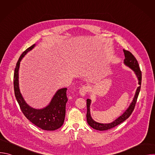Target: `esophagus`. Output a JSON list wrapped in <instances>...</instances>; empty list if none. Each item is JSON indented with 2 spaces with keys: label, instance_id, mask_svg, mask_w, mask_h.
<instances>
[{
  "label": "esophagus",
  "instance_id": "34e87169",
  "mask_svg": "<svg viewBox=\"0 0 155 155\" xmlns=\"http://www.w3.org/2000/svg\"><path fill=\"white\" fill-rule=\"evenodd\" d=\"M87 92V87L86 86H82L80 89V93L81 96H84Z\"/></svg>",
  "mask_w": 155,
  "mask_h": 155
}]
</instances>
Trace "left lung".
<instances>
[{"label":"left lung","instance_id":"8db88e82","mask_svg":"<svg viewBox=\"0 0 155 155\" xmlns=\"http://www.w3.org/2000/svg\"><path fill=\"white\" fill-rule=\"evenodd\" d=\"M123 52L124 54L125 59L124 60V63L129 67L130 69L133 70L139 80V84L140 85L136 90V94L134 96V99L132 101V103L129 105V108L126 110L125 112L120 116L119 118H118L116 120L113 121L111 123L108 124H101L99 123H97L94 121L91 117L90 115V106L91 104V100L90 99H86V107H87V114H86V120L87 123L91 127H93L94 129L98 130H106L108 129H112L118 124H121L123 121H124L126 119H127L130 115L132 114V112L134 111L136 104L137 102V97L140 90V85H141V81H142V72L139 68V63L136 59V58L134 57V56L132 54L130 51L126 50L123 49Z\"/></svg>","mask_w":155,"mask_h":155}]
</instances>
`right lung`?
Wrapping results in <instances>:
<instances>
[{
	"label": "right lung",
	"mask_w": 155,
	"mask_h": 155,
	"mask_svg": "<svg viewBox=\"0 0 155 155\" xmlns=\"http://www.w3.org/2000/svg\"><path fill=\"white\" fill-rule=\"evenodd\" d=\"M35 47V44L27 48L20 56L15 69L13 85L16 99L25 116L34 124L43 130H54L62 126L65 115V105L68 99L66 87L59 90L50 104L42 109H35L29 106L22 96L18 82L20 61L26 54Z\"/></svg>",
	"instance_id": "right-lung-1"
}]
</instances>
